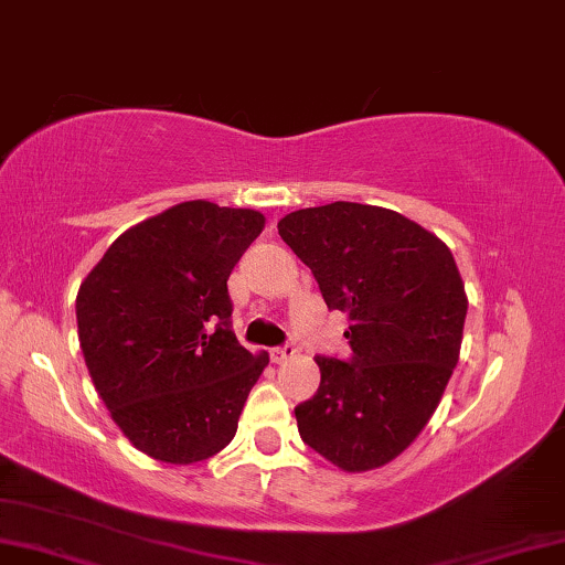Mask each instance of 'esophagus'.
<instances>
[{
  "instance_id": "34e87169",
  "label": "esophagus",
  "mask_w": 565,
  "mask_h": 565,
  "mask_svg": "<svg viewBox=\"0 0 565 565\" xmlns=\"http://www.w3.org/2000/svg\"><path fill=\"white\" fill-rule=\"evenodd\" d=\"M296 354H298V349L292 347V343H288V347H277V349L269 351V359H273L275 364H282V362H288V359H292Z\"/></svg>"
}]
</instances>
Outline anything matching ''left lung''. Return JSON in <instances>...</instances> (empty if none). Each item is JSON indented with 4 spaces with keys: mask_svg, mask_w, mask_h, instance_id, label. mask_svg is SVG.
Masks as SVG:
<instances>
[{
    "mask_svg": "<svg viewBox=\"0 0 565 565\" xmlns=\"http://www.w3.org/2000/svg\"><path fill=\"white\" fill-rule=\"evenodd\" d=\"M277 232L351 321L349 362L316 356L300 438L341 471L380 469L420 436L459 362L469 298L456 259L428 228L366 203L292 211Z\"/></svg>",
    "mask_w": 565,
    "mask_h": 565,
    "instance_id": "1",
    "label": "left lung"
}]
</instances>
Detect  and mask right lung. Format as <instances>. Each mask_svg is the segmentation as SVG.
I'll return each instance as SVG.
<instances>
[{
	"label": "right lung",
	"instance_id": "right-lung-1",
	"mask_svg": "<svg viewBox=\"0 0 565 565\" xmlns=\"http://www.w3.org/2000/svg\"><path fill=\"white\" fill-rule=\"evenodd\" d=\"M265 216L185 201L111 242L76 296L78 341L111 420L166 463L209 459L234 438L269 364L228 329L226 280Z\"/></svg>",
	"mask_w": 565,
	"mask_h": 565
}]
</instances>
